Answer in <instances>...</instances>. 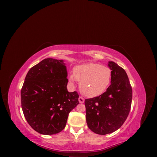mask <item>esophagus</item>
I'll return each instance as SVG.
<instances>
[{
  "mask_svg": "<svg viewBox=\"0 0 157 157\" xmlns=\"http://www.w3.org/2000/svg\"><path fill=\"white\" fill-rule=\"evenodd\" d=\"M78 101H79L80 103H83L84 102V99L82 97L80 96V97L78 98Z\"/></svg>",
  "mask_w": 157,
  "mask_h": 157,
  "instance_id": "obj_1",
  "label": "esophagus"
}]
</instances>
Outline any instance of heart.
I'll return each mask as SVG.
<instances>
[{
    "label": "heart",
    "mask_w": 157,
    "mask_h": 157,
    "mask_svg": "<svg viewBox=\"0 0 157 157\" xmlns=\"http://www.w3.org/2000/svg\"><path fill=\"white\" fill-rule=\"evenodd\" d=\"M112 73L111 69L99 63H88L75 67L73 75H70L69 80L80 82L81 92L88 98L100 96L106 91L111 84Z\"/></svg>",
    "instance_id": "heart-1"
}]
</instances>
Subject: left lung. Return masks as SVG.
<instances>
[{"instance_id":"1","label":"left lung","mask_w":157,"mask_h":157,"mask_svg":"<svg viewBox=\"0 0 157 157\" xmlns=\"http://www.w3.org/2000/svg\"><path fill=\"white\" fill-rule=\"evenodd\" d=\"M112 73L111 85L100 96L85 99L88 128L99 135L111 134L124 124L130 113L132 89L124 69L109 61Z\"/></svg>"}]
</instances>
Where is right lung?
I'll list each match as a JSON object with an SVG mask.
<instances>
[{
	"label": "right lung",
	"mask_w": 157,
	"mask_h": 157,
	"mask_svg": "<svg viewBox=\"0 0 157 157\" xmlns=\"http://www.w3.org/2000/svg\"><path fill=\"white\" fill-rule=\"evenodd\" d=\"M63 60L47 58L33 66L21 90V108L29 124L43 135L62 131L69 113L79 103L77 92H69Z\"/></svg>",
	"instance_id": "obj_1"
}]
</instances>
